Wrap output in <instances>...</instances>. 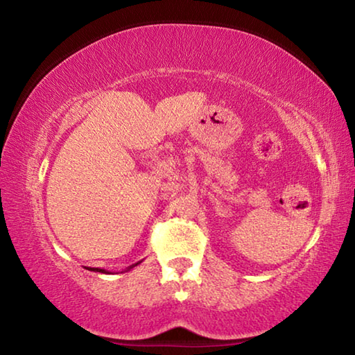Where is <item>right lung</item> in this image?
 I'll list each match as a JSON object with an SVG mask.
<instances>
[{"label":"right lung","instance_id":"1","mask_svg":"<svg viewBox=\"0 0 355 355\" xmlns=\"http://www.w3.org/2000/svg\"><path fill=\"white\" fill-rule=\"evenodd\" d=\"M139 263H141V261H137L136 264H131V266H130V268L127 269V271H130V269H131V268H135V266H137V264H139ZM91 271H94V272H103V274H111V272H107V271H106V269H100V268H92V269H91Z\"/></svg>","mask_w":355,"mask_h":355}]
</instances>
